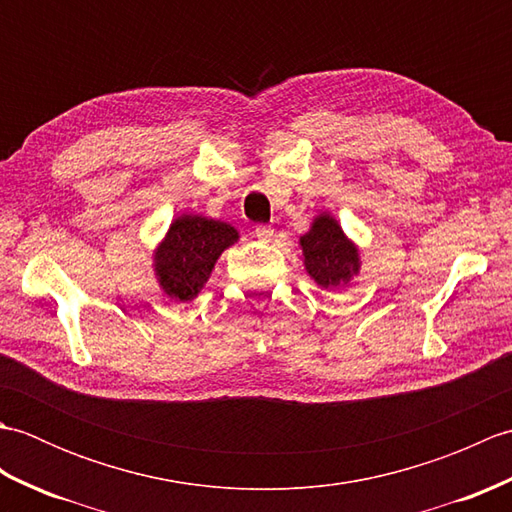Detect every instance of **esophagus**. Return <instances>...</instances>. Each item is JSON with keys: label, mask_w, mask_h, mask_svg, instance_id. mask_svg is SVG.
Listing matches in <instances>:
<instances>
[{"label": "esophagus", "mask_w": 512, "mask_h": 512, "mask_svg": "<svg viewBox=\"0 0 512 512\" xmlns=\"http://www.w3.org/2000/svg\"><path fill=\"white\" fill-rule=\"evenodd\" d=\"M273 233H275V228L273 226H266V224H257L255 231H253V235L257 239H262V242H268V239L273 237Z\"/></svg>", "instance_id": "obj_1"}]
</instances>
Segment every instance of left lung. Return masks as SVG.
<instances>
[{"mask_svg": "<svg viewBox=\"0 0 512 512\" xmlns=\"http://www.w3.org/2000/svg\"><path fill=\"white\" fill-rule=\"evenodd\" d=\"M310 277L323 288H334L358 273V250L347 242L341 226L330 215H319L310 233L301 237Z\"/></svg>", "mask_w": 512, "mask_h": 512, "instance_id": "left-lung-1", "label": "left lung"}]
</instances>
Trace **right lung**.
<instances>
[{
    "label": "right lung",
    "instance_id": "right-lung-1",
    "mask_svg": "<svg viewBox=\"0 0 512 512\" xmlns=\"http://www.w3.org/2000/svg\"><path fill=\"white\" fill-rule=\"evenodd\" d=\"M237 242V231L202 215H182L171 224L156 253V273L169 297L191 301L209 279L222 250Z\"/></svg>",
    "mask_w": 512,
    "mask_h": 512
}]
</instances>
